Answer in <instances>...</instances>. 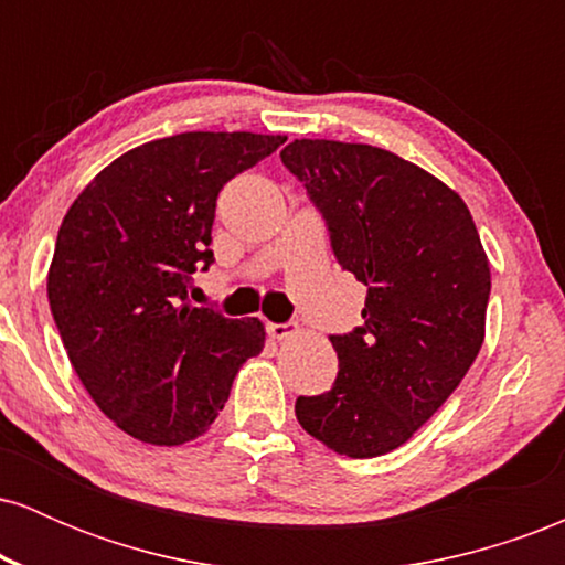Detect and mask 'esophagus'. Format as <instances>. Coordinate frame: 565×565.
<instances>
[{"mask_svg":"<svg viewBox=\"0 0 565 565\" xmlns=\"http://www.w3.org/2000/svg\"><path fill=\"white\" fill-rule=\"evenodd\" d=\"M265 329H268V334L274 337V340H287V337H291L297 332L291 323H276V321H268L265 323Z\"/></svg>","mask_w":565,"mask_h":565,"instance_id":"34e87169","label":"esophagus"}]
</instances>
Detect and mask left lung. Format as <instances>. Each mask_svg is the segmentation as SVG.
<instances>
[{
	"label": "left lung",
	"instance_id": "1",
	"mask_svg": "<svg viewBox=\"0 0 565 565\" xmlns=\"http://www.w3.org/2000/svg\"><path fill=\"white\" fill-rule=\"evenodd\" d=\"M284 167L327 223L342 270L366 287L364 327L332 334V391L297 423L353 459L398 449L457 391L483 345L491 270L465 201L385 148L295 140Z\"/></svg>",
	"mask_w": 565,
	"mask_h": 565
}]
</instances>
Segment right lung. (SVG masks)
<instances>
[{"instance_id":"add662e5","label":"right lung","mask_w":565,"mask_h":565,"mask_svg":"<svg viewBox=\"0 0 565 565\" xmlns=\"http://www.w3.org/2000/svg\"><path fill=\"white\" fill-rule=\"evenodd\" d=\"M284 135L183 132L132 148L71 204L47 276L71 366L127 436L180 446L210 430L236 372L265 345L257 319L193 308L215 263L217 193Z\"/></svg>"}]
</instances>
